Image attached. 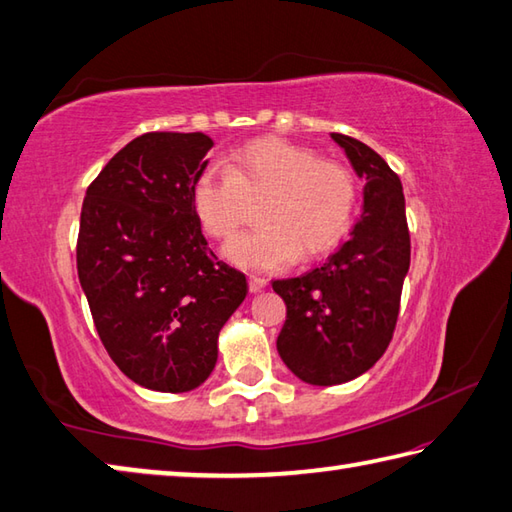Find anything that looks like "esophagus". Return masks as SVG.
<instances>
[{"label":"esophagus","mask_w":512,"mask_h":512,"mask_svg":"<svg viewBox=\"0 0 512 512\" xmlns=\"http://www.w3.org/2000/svg\"><path fill=\"white\" fill-rule=\"evenodd\" d=\"M268 279L266 277H259V275H250L248 277V286H250V293H259V290L266 288Z\"/></svg>","instance_id":"1"}]
</instances>
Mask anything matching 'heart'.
Here are the masks:
<instances>
[{
	"label": "heart",
	"instance_id": "b5f03b06",
	"mask_svg": "<svg viewBox=\"0 0 512 512\" xmlns=\"http://www.w3.org/2000/svg\"><path fill=\"white\" fill-rule=\"evenodd\" d=\"M257 226L226 246L230 262L273 270L333 248L353 224L357 182L350 170L313 150L259 139L235 150L228 166H206L193 182V206L210 237L228 239L259 202Z\"/></svg>",
	"mask_w": 512,
	"mask_h": 512
}]
</instances>
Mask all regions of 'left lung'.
I'll return each instance as SVG.
<instances>
[{
	"label": "left lung",
	"instance_id": "8db88e82",
	"mask_svg": "<svg viewBox=\"0 0 512 512\" xmlns=\"http://www.w3.org/2000/svg\"><path fill=\"white\" fill-rule=\"evenodd\" d=\"M330 137L366 179L364 213L322 266L275 279L286 322L277 337L284 364L306 384L333 386L359 377L393 339L410 235L402 182L373 148L342 133Z\"/></svg>",
	"mask_w": 512,
	"mask_h": 512
}]
</instances>
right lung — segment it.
Wrapping results in <instances>:
<instances>
[{"label":"right lung","instance_id":"1","mask_svg":"<svg viewBox=\"0 0 512 512\" xmlns=\"http://www.w3.org/2000/svg\"><path fill=\"white\" fill-rule=\"evenodd\" d=\"M210 148L204 133L135 137L88 186L79 219L77 275L97 335L128 379L159 393L206 382L219 330L248 293L193 206Z\"/></svg>","mask_w":512,"mask_h":512}]
</instances>
